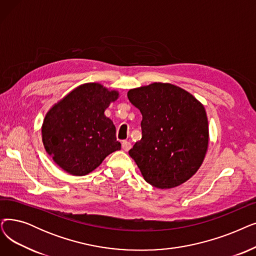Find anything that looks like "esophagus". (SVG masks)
Here are the masks:
<instances>
[{
    "instance_id": "obj_1",
    "label": "esophagus",
    "mask_w": 256,
    "mask_h": 256,
    "mask_svg": "<svg viewBox=\"0 0 256 256\" xmlns=\"http://www.w3.org/2000/svg\"><path fill=\"white\" fill-rule=\"evenodd\" d=\"M130 148H132L130 142H128V141H122V148H124V150L128 152L130 150Z\"/></svg>"
}]
</instances>
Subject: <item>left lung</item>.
Segmentation results:
<instances>
[{"label": "left lung", "instance_id": "obj_1", "mask_svg": "<svg viewBox=\"0 0 256 256\" xmlns=\"http://www.w3.org/2000/svg\"><path fill=\"white\" fill-rule=\"evenodd\" d=\"M128 97L142 114V138L128 154L144 180L161 190L190 180L208 150L204 106L190 92L168 82L132 88Z\"/></svg>", "mask_w": 256, "mask_h": 256}]
</instances>
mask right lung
<instances>
[{"label":"right lung","mask_w":256,"mask_h":256,"mask_svg":"<svg viewBox=\"0 0 256 256\" xmlns=\"http://www.w3.org/2000/svg\"><path fill=\"white\" fill-rule=\"evenodd\" d=\"M118 98L116 90L86 82L50 108L42 121V139L47 154L62 170L86 176L110 154L121 150L113 121L104 115Z\"/></svg>","instance_id":"obj_1"}]
</instances>
